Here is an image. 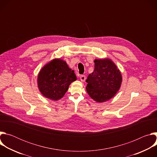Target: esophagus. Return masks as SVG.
Listing matches in <instances>:
<instances>
[{"mask_svg": "<svg viewBox=\"0 0 157 157\" xmlns=\"http://www.w3.org/2000/svg\"><path fill=\"white\" fill-rule=\"evenodd\" d=\"M86 77L85 75H81L80 76V79L81 81H84L86 80Z\"/></svg>", "mask_w": 157, "mask_h": 157, "instance_id": "esophagus-1", "label": "esophagus"}]
</instances>
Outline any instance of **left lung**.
<instances>
[{
    "mask_svg": "<svg viewBox=\"0 0 157 157\" xmlns=\"http://www.w3.org/2000/svg\"><path fill=\"white\" fill-rule=\"evenodd\" d=\"M94 70L86 79V91L98 102L106 101L119 91L122 76L115 64L109 59H95Z\"/></svg>",
    "mask_w": 157,
    "mask_h": 157,
    "instance_id": "left-lung-1",
    "label": "left lung"
}]
</instances>
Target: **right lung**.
<instances>
[{
	"mask_svg": "<svg viewBox=\"0 0 157 157\" xmlns=\"http://www.w3.org/2000/svg\"><path fill=\"white\" fill-rule=\"evenodd\" d=\"M76 80L74 71L66 63L54 59L41 70L38 77V86L41 94L47 98L57 101L63 97L70 84Z\"/></svg>",
	"mask_w": 157,
	"mask_h": 157,
	"instance_id": "obj_1",
	"label": "right lung"
}]
</instances>
